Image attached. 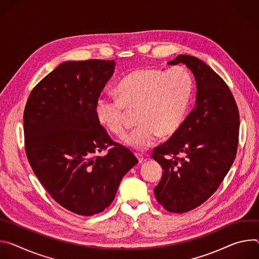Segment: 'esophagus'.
Masks as SVG:
<instances>
[{
  "instance_id": "34e87169",
  "label": "esophagus",
  "mask_w": 259,
  "mask_h": 259,
  "mask_svg": "<svg viewBox=\"0 0 259 259\" xmlns=\"http://www.w3.org/2000/svg\"><path fill=\"white\" fill-rule=\"evenodd\" d=\"M136 156H137V158H138V160H139V162H140V163H142L143 161H144V160H145L144 156H143V155H142V154H140V153L136 154Z\"/></svg>"
}]
</instances>
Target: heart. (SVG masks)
<instances>
[{"label":"heart","mask_w":259,"mask_h":259,"mask_svg":"<svg viewBox=\"0 0 259 259\" xmlns=\"http://www.w3.org/2000/svg\"><path fill=\"white\" fill-rule=\"evenodd\" d=\"M194 83L183 67L162 71L152 68L135 70L118 83V98L100 97L96 102L98 120L111 133L122 135L126 128V109H139L140 124L122 137L127 147L144 151L160 135H174L183 124L192 101Z\"/></svg>","instance_id":"heart-1"}]
</instances>
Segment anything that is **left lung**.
I'll use <instances>...</instances> for the list:
<instances>
[{"label":"left lung","mask_w":259,"mask_h":259,"mask_svg":"<svg viewBox=\"0 0 259 259\" xmlns=\"http://www.w3.org/2000/svg\"><path fill=\"white\" fill-rule=\"evenodd\" d=\"M184 64L196 83L195 104L181 127L153 150L163 173L154 194L168 212L185 213L217 190L238 149L240 116L225 82L207 64L180 54L167 65Z\"/></svg>","instance_id":"1"}]
</instances>
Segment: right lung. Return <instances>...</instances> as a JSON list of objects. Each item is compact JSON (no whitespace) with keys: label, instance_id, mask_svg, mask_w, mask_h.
Returning <instances> with one entry per match:
<instances>
[{"label":"right lung","instance_id":"add662e5","mask_svg":"<svg viewBox=\"0 0 259 259\" xmlns=\"http://www.w3.org/2000/svg\"><path fill=\"white\" fill-rule=\"evenodd\" d=\"M114 61H68L32 91L23 114L25 152L41 184L67 210L93 216L113 202L120 181L138 163L111 140L96 115V102ZM113 146L105 157L94 154Z\"/></svg>","mask_w":259,"mask_h":259}]
</instances>
